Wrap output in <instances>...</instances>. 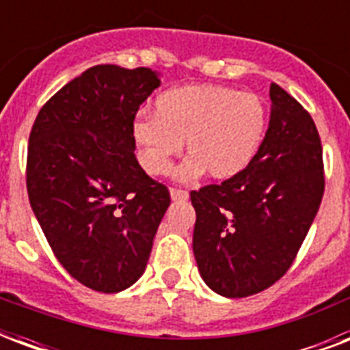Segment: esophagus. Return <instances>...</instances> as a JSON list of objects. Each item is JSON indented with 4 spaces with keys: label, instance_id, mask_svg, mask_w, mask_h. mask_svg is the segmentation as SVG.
Instances as JSON below:
<instances>
[{
    "label": "esophagus",
    "instance_id": "obj_1",
    "mask_svg": "<svg viewBox=\"0 0 350 350\" xmlns=\"http://www.w3.org/2000/svg\"><path fill=\"white\" fill-rule=\"evenodd\" d=\"M170 198H172V202H185L189 200V192L183 189H170Z\"/></svg>",
    "mask_w": 350,
    "mask_h": 350
}]
</instances>
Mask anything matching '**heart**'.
<instances>
[{
  "mask_svg": "<svg viewBox=\"0 0 350 350\" xmlns=\"http://www.w3.org/2000/svg\"><path fill=\"white\" fill-rule=\"evenodd\" d=\"M265 129V101L254 92L187 85L159 96L154 114L142 112L132 123V137L148 174H167L185 142L191 158L181 165L180 178L192 180L207 172L225 181L254 161Z\"/></svg>",
  "mask_w": 350,
  "mask_h": 350,
  "instance_id": "1",
  "label": "heart"
}]
</instances>
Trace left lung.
<instances>
[{"instance_id": "8db88e82", "label": "left lung", "mask_w": 350, "mask_h": 350, "mask_svg": "<svg viewBox=\"0 0 350 350\" xmlns=\"http://www.w3.org/2000/svg\"><path fill=\"white\" fill-rule=\"evenodd\" d=\"M271 101L269 129L247 170L191 192L198 269L227 298L261 293L291 269L325 191L310 114L276 83Z\"/></svg>"}]
</instances>
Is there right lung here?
I'll use <instances>...</instances> for the list:
<instances>
[{"label": "right lung", "instance_id": "1", "mask_svg": "<svg viewBox=\"0 0 350 350\" xmlns=\"http://www.w3.org/2000/svg\"><path fill=\"white\" fill-rule=\"evenodd\" d=\"M159 83L147 67L96 65L57 90L30 131V207L65 271L98 293L137 282L170 205L132 137L137 109Z\"/></svg>", "mask_w": 350, "mask_h": 350}]
</instances>
